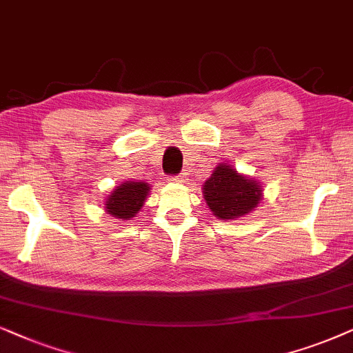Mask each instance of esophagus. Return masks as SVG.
Listing matches in <instances>:
<instances>
[{
	"label": "esophagus",
	"instance_id": "1",
	"mask_svg": "<svg viewBox=\"0 0 353 353\" xmlns=\"http://www.w3.org/2000/svg\"><path fill=\"white\" fill-rule=\"evenodd\" d=\"M184 174H177V176H169L168 181H172V182H184Z\"/></svg>",
	"mask_w": 353,
	"mask_h": 353
}]
</instances>
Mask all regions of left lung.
Returning <instances> with one entry per match:
<instances>
[{"label": "left lung", "instance_id": "left-lung-1", "mask_svg": "<svg viewBox=\"0 0 353 353\" xmlns=\"http://www.w3.org/2000/svg\"><path fill=\"white\" fill-rule=\"evenodd\" d=\"M203 199L219 219L243 216L260 203L261 189L228 164H219L203 185Z\"/></svg>", "mask_w": 353, "mask_h": 353}]
</instances>
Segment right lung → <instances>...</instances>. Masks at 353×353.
I'll use <instances>...</instances> for the list:
<instances>
[{"label": "right lung", "mask_w": 353, "mask_h": 353, "mask_svg": "<svg viewBox=\"0 0 353 353\" xmlns=\"http://www.w3.org/2000/svg\"><path fill=\"white\" fill-rule=\"evenodd\" d=\"M150 185L147 182H124L112 190L106 200V211L114 218L129 219L139 213L147 200Z\"/></svg>", "instance_id": "1"}]
</instances>
